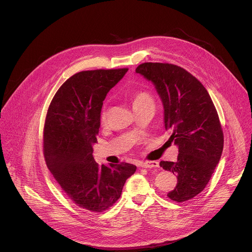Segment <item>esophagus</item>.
<instances>
[{"label": "esophagus", "instance_id": "obj_1", "mask_svg": "<svg viewBox=\"0 0 252 252\" xmlns=\"http://www.w3.org/2000/svg\"><path fill=\"white\" fill-rule=\"evenodd\" d=\"M139 166L143 168H154L158 166V162L157 160H146V161H140Z\"/></svg>", "mask_w": 252, "mask_h": 252}]
</instances>
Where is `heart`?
<instances>
[{
    "mask_svg": "<svg viewBox=\"0 0 252 252\" xmlns=\"http://www.w3.org/2000/svg\"><path fill=\"white\" fill-rule=\"evenodd\" d=\"M131 103H132L133 109H136V107L143 106L147 104H154V98L149 92L138 91L133 94L132 98H131ZM106 116H107V109H106V106H103L101 112H100L101 122H105Z\"/></svg>",
    "mask_w": 252,
    "mask_h": 252,
    "instance_id": "b5f03b06",
    "label": "heart"
}]
</instances>
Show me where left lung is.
Segmentation results:
<instances>
[{"instance_id":"obj_1","label":"left lung","mask_w":252,"mask_h":252,"mask_svg":"<svg viewBox=\"0 0 252 252\" xmlns=\"http://www.w3.org/2000/svg\"><path fill=\"white\" fill-rule=\"evenodd\" d=\"M135 71L155 85L163 103L168 140L178 147L175 162H159L177 177L167 196L176 202L191 199L205 189L222 154L223 131L217 109L203 85L182 66L143 63Z\"/></svg>"}]
</instances>
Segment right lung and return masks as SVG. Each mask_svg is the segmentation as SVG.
Returning <instances> with one entry per match:
<instances>
[{"label":"right lung","mask_w":252,"mask_h":252,"mask_svg":"<svg viewBox=\"0 0 252 252\" xmlns=\"http://www.w3.org/2000/svg\"><path fill=\"white\" fill-rule=\"evenodd\" d=\"M127 69L80 71L61 86L48 109L43 132L47 166L66 196L92 212L113 206L136 170L126 162L100 166L93 157L102 101Z\"/></svg>","instance_id":"1"}]
</instances>
